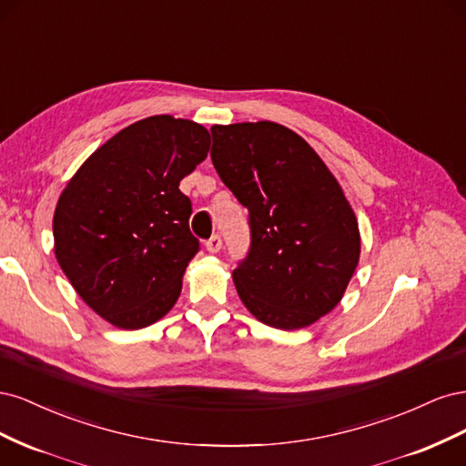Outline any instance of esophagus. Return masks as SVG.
Listing matches in <instances>:
<instances>
[{"instance_id":"obj_1","label":"esophagus","mask_w":466,"mask_h":466,"mask_svg":"<svg viewBox=\"0 0 466 466\" xmlns=\"http://www.w3.org/2000/svg\"><path fill=\"white\" fill-rule=\"evenodd\" d=\"M221 237L219 235H211L208 241H206V248L209 250V252H219L221 250Z\"/></svg>"}]
</instances>
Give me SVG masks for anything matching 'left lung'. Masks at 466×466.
Segmentation results:
<instances>
[{
  "mask_svg": "<svg viewBox=\"0 0 466 466\" xmlns=\"http://www.w3.org/2000/svg\"><path fill=\"white\" fill-rule=\"evenodd\" d=\"M211 163L248 209L238 298L268 327L303 329L338 305L360 260V229L338 180L276 122L211 126Z\"/></svg>",
  "mask_w": 466,
  "mask_h": 466,
  "instance_id": "1",
  "label": "left lung"
}]
</instances>
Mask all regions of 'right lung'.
Returning <instances> with one entry per match:
<instances>
[{"label":"right lung","mask_w":466,"mask_h":466,"mask_svg":"<svg viewBox=\"0 0 466 466\" xmlns=\"http://www.w3.org/2000/svg\"><path fill=\"white\" fill-rule=\"evenodd\" d=\"M209 151L204 126L168 115L130 124L67 182L54 211V252L79 298L118 329L159 320L200 250L178 185Z\"/></svg>","instance_id":"add662e5"}]
</instances>
